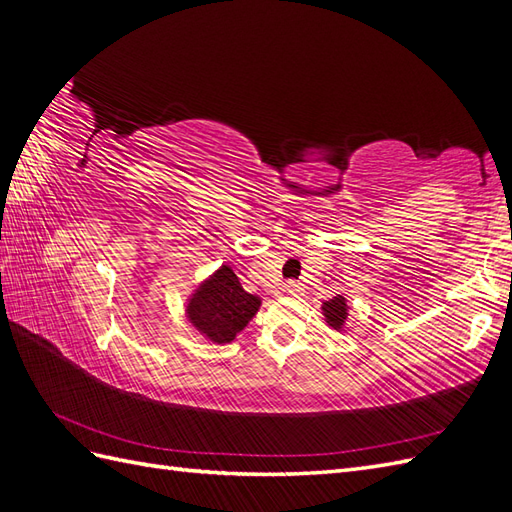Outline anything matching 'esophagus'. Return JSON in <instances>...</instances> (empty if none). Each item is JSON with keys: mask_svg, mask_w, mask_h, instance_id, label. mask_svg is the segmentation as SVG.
I'll use <instances>...</instances> for the list:
<instances>
[{"mask_svg": "<svg viewBox=\"0 0 512 512\" xmlns=\"http://www.w3.org/2000/svg\"><path fill=\"white\" fill-rule=\"evenodd\" d=\"M284 292L288 294V297H299V294L303 292V288H301L299 284H292V282H290V284L284 286Z\"/></svg>", "mask_w": 512, "mask_h": 512, "instance_id": "obj_1", "label": "esophagus"}]
</instances>
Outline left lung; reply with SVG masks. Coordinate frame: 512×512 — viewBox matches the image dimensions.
Segmentation results:
<instances>
[{
    "instance_id": "8db88e82",
    "label": "left lung",
    "mask_w": 512,
    "mask_h": 512,
    "mask_svg": "<svg viewBox=\"0 0 512 512\" xmlns=\"http://www.w3.org/2000/svg\"><path fill=\"white\" fill-rule=\"evenodd\" d=\"M322 316H324V322L329 324L331 329L335 331H348V312H350V305L346 301L344 294H337V297L324 301L322 303Z\"/></svg>"
}]
</instances>
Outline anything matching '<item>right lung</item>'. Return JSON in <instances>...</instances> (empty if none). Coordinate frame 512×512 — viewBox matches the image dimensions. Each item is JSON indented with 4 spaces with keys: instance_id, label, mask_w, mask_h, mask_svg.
<instances>
[{
    "instance_id": "obj_1",
    "label": "right lung",
    "mask_w": 512,
    "mask_h": 512,
    "mask_svg": "<svg viewBox=\"0 0 512 512\" xmlns=\"http://www.w3.org/2000/svg\"><path fill=\"white\" fill-rule=\"evenodd\" d=\"M260 305V297L243 290L230 265H222L192 290L185 301V318L207 342L224 346L247 327Z\"/></svg>"
}]
</instances>
